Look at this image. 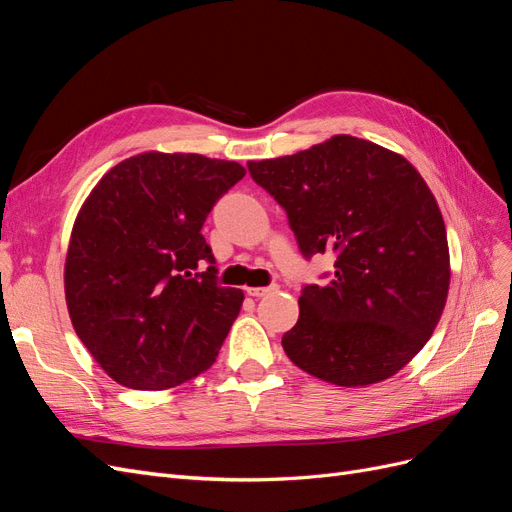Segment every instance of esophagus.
Masks as SVG:
<instances>
[{"mask_svg":"<svg viewBox=\"0 0 512 512\" xmlns=\"http://www.w3.org/2000/svg\"><path fill=\"white\" fill-rule=\"evenodd\" d=\"M277 290V286H265V288H245V292L250 294V297H265V294H271V292H275Z\"/></svg>","mask_w":512,"mask_h":512,"instance_id":"obj_1","label":"esophagus"}]
</instances>
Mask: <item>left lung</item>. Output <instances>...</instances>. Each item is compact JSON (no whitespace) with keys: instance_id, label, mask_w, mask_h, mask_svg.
Masks as SVG:
<instances>
[{"instance_id":"obj_1","label":"left lung","mask_w":512,"mask_h":512,"mask_svg":"<svg viewBox=\"0 0 512 512\" xmlns=\"http://www.w3.org/2000/svg\"><path fill=\"white\" fill-rule=\"evenodd\" d=\"M247 170L286 211L301 254L335 258L327 282L301 290L299 320L282 337L288 359L337 386L397 374L436 329L451 282L444 220L423 177L348 134Z\"/></svg>"}]
</instances>
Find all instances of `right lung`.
Wrapping results in <instances>:
<instances>
[{
    "label": "right lung",
    "instance_id": "right-lung-1",
    "mask_svg": "<svg viewBox=\"0 0 512 512\" xmlns=\"http://www.w3.org/2000/svg\"><path fill=\"white\" fill-rule=\"evenodd\" d=\"M237 162L143 153L100 179L74 222L66 301L76 335L115 382L162 391L211 367L243 292L218 284L203 237Z\"/></svg>",
    "mask_w": 512,
    "mask_h": 512
}]
</instances>
